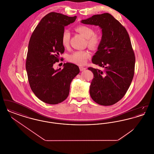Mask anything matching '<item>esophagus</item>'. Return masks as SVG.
I'll list each match as a JSON object with an SVG mask.
<instances>
[{
  "mask_svg": "<svg viewBox=\"0 0 154 154\" xmlns=\"http://www.w3.org/2000/svg\"><path fill=\"white\" fill-rule=\"evenodd\" d=\"M80 71H84V70H86V68L85 67H80Z\"/></svg>",
  "mask_w": 154,
  "mask_h": 154,
  "instance_id": "obj_1",
  "label": "esophagus"
}]
</instances>
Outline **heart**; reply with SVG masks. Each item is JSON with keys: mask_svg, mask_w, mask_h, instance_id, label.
<instances>
[{"mask_svg": "<svg viewBox=\"0 0 154 154\" xmlns=\"http://www.w3.org/2000/svg\"><path fill=\"white\" fill-rule=\"evenodd\" d=\"M76 30L85 38L89 47L96 48L98 47L100 42V37L99 35L95 34L94 30L87 25H81L76 28ZM70 33L68 30L65 29L62 34L61 42L64 47H67L69 44ZM91 57V53L86 50H79L71 54L68 56V60L71 62L78 65H85L88 59Z\"/></svg>", "mask_w": 154, "mask_h": 154, "instance_id": "b5f03b06", "label": "heart"}]
</instances>
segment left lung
Listing matches in <instances>:
<instances>
[{
    "label": "left lung",
    "instance_id": "8db88e82",
    "mask_svg": "<svg viewBox=\"0 0 154 154\" xmlns=\"http://www.w3.org/2000/svg\"><path fill=\"white\" fill-rule=\"evenodd\" d=\"M81 22L99 26L102 32L92 61L104 69L88 68L94 74L90 95L100 105H112L124 96L134 75L135 57L129 36L121 23L109 13L94 15Z\"/></svg>",
    "mask_w": 154,
    "mask_h": 154
}]
</instances>
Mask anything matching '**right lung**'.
Listing matches in <instances>:
<instances>
[{
    "label": "right lung",
    "mask_w": 154,
    "mask_h": 154,
    "mask_svg": "<svg viewBox=\"0 0 154 154\" xmlns=\"http://www.w3.org/2000/svg\"><path fill=\"white\" fill-rule=\"evenodd\" d=\"M76 18L50 13L41 20L30 37L26 70L32 91L43 102L57 104L64 101L72 81L80 73L78 66L72 63H64L63 69L53 67L65 51L61 42L65 27Z\"/></svg>",
    "instance_id": "1"
}]
</instances>
